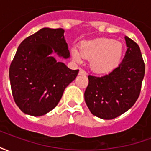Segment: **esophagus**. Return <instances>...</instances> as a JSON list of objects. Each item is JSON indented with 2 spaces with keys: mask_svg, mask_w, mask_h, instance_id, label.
Listing matches in <instances>:
<instances>
[{
  "mask_svg": "<svg viewBox=\"0 0 151 151\" xmlns=\"http://www.w3.org/2000/svg\"><path fill=\"white\" fill-rule=\"evenodd\" d=\"M79 74H80V75H86V71H84L83 69H80V70H79Z\"/></svg>",
  "mask_w": 151,
  "mask_h": 151,
  "instance_id": "esophagus-1",
  "label": "esophagus"
}]
</instances>
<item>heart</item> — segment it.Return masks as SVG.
Returning <instances> with one entry per match:
<instances>
[{
    "mask_svg": "<svg viewBox=\"0 0 151 151\" xmlns=\"http://www.w3.org/2000/svg\"><path fill=\"white\" fill-rule=\"evenodd\" d=\"M124 46L120 41L110 38H100L83 42L79 47V52L73 49L72 57L80 62L82 57L91 60L90 67L97 73H106L115 69L121 61Z\"/></svg>",
    "mask_w": 151,
    "mask_h": 151,
    "instance_id": "obj_1",
    "label": "heart"
}]
</instances>
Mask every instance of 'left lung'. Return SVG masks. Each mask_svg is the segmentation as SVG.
<instances>
[{
  "instance_id": "1",
  "label": "left lung",
  "mask_w": 151,
  "mask_h": 151,
  "mask_svg": "<svg viewBox=\"0 0 151 151\" xmlns=\"http://www.w3.org/2000/svg\"><path fill=\"white\" fill-rule=\"evenodd\" d=\"M127 51L122 62L101 77L89 75L85 102L94 116L111 120L132 108L138 98L145 75L139 46L125 36Z\"/></svg>"
}]
</instances>
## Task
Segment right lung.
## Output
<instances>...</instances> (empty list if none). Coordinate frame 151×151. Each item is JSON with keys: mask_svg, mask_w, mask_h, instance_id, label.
I'll return each mask as SVG.
<instances>
[{"mask_svg": "<svg viewBox=\"0 0 151 151\" xmlns=\"http://www.w3.org/2000/svg\"><path fill=\"white\" fill-rule=\"evenodd\" d=\"M64 33L61 28H42L18 47L9 80L14 99L23 113L40 116L52 111L78 75V69H70L52 55L69 58Z\"/></svg>", "mask_w": 151, "mask_h": 151, "instance_id": "obj_1", "label": "right lung"}]
</instances>
